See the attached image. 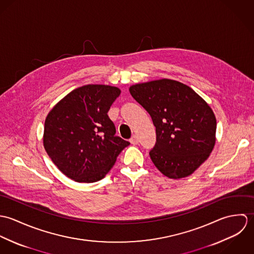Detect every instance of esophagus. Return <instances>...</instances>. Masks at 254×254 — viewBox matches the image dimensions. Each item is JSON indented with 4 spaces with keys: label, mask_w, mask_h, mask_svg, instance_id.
<instances>
[{
    "label": "esophagus",
    "mask_w": 254,
    "mask_h": 254,
    "mask_svg": "<svg viewBox=\"0 0 254 254\" xmlns=\"http://www.w3.org/2000/svg\"><path fill=\"white\" fill-rule=\"evenodd\" d=\"M130 143H131L132 145H137V144L139 143V139H138V137L134 135V136L130 139Z\"/></svg>",
    "instance_id": "esophagus-1"
}]
</instances>
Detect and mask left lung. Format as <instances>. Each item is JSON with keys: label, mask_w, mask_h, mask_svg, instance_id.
<instances>
[{"label": "left lung", "mask_w": 254, "mask_h": 254, "mask_svg": "<svg viewBox=\"0 0 254 254\" xmlns=\"http://www.w3.org/2000/svg\"><path fill=\"white\" fill-rule=\"evenodd\" d=\"M129 91L155 126L156 143L149 150L155 167L172 179L190 175L207 159L215 144L212 109L191 88L175 80L137 84Z\"/></svg>", "instance_id": "8db88e82"}]
</instances>
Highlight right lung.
Listing matches in <instances>:
<instances>
[{
  "label": "right lung",
  "mask_w": 254,
  "mask_h": 254,
  "mask_svg": "<svg viewBox=\"0 0 254 254\" xmlns=\"http://www.w3.org/2000/svg\"><path fill=\"white\" fill-rule=\"evenodd\" d=\"M120 90L86 85L66 95L45 121L44 146L56 166L80 183L103 179L129 142L116 136L108 115Z\"/></svg>",
  "instance_id": "1"
}]
</instances>
